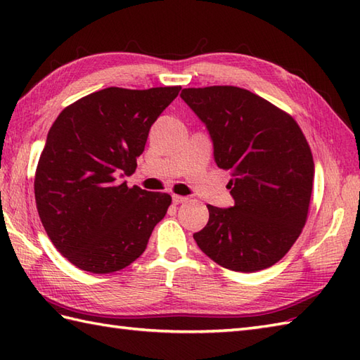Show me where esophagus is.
<instances>
[{
	"label": "esophagus",
	"instance_id": "esophagus-1",
	"mask_svg": "<svg viewBox=\"0 0 360 360\" xmlns=\"http://www.w3.org/2000/svg\"><path fill=\"white\" fill-rule=\"evenodd\" d=\"M172 200H173V204H184L188 201V198L179 196V195H172Z\"/></svg>",
	"mask_w": 360,
	"mask_h": 360
}]
</instances>
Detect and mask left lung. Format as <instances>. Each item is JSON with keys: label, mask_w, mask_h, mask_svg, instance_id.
<instances>
[{"label": "left lung", "mask_w": 360, "mask_h": 360, "mask_svg": "<svg viewBox=\"0 0 360 360\" xmlns=\"http://www.w3.org/2000/svg\"><path fill=\"white\" fill-rule=\"evenodd\" d=\"M207 128L213 158L231 170L233 205L209 209L193 238L226 269L255 272L275 264L295 243L308 217L314 160L297 122L264 98L236 86L181 93Z\"/></svg>", "instance_id": "8db88e82"}]
</instances>
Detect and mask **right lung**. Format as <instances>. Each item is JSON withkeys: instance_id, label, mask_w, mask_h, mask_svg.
Returning <instances> with one entry per match:
<instances>
[{"instance_id": "right-lung-1", "label": "right lung", "mask_w": 360, "mask_h": 360, "mask_svg": "<svg viewBox=\"0 0 360 360\" xmlns=\"http://www.w3.org/2000/svg\"><path fill=\"white\" fill-rule=\"evenodd\" d=\"M179 89L105 88L52 124L35 173L37 210L53 246L79 269H124L165 217L170 195L129 188L119 178L136 172L151 125Z\"/></svg>"}]
</instances>
